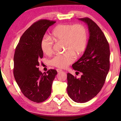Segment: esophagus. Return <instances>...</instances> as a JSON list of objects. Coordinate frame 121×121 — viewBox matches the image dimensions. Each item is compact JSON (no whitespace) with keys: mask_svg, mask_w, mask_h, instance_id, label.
<instances>
[{"mask_svg":"<svg viewBox=\"0 0 121 121\" xmlns=\"http://www.w3.org/2000/svg\"><path fill=\"white\" fill-rule=\"evenodd\" d=\"M62 71V70H61V69H56V71H57L58 73L60 72H61Z\"/></svg>","mask_w":121,"mask_h":121,"instance_id":"esophagus-1","label":"esophagus"}]
</instances>
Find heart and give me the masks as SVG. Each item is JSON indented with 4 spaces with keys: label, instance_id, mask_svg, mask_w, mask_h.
I'll list each match as a JSON object with an SVG mask.
<instances>
[{
    "label": "heart",
    "instance_id": "heart-1",
    "mask_svg": "<svg viewBox=\"0 0 121 121\" xmlns=\"http://www.w3.org/2000/svg\"><path fill=\"white\" fill-rule=\"evenodd\" d=\"M50 37L55 42H63L66 51L51 59V65L56 68H66L74 61V55H81L86 48L87 30L84 25L80 24L58 25L52 30ZM40 48L43 53L50 55L53 51V42L49 38L43 37L41 40Z\"/></svg>",
    "mask_w": 121,
    "mask_h": 121
}]
</instances>
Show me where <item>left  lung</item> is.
Wrapping results in <instances>:
<instances>
[{"instance_id": "8db88e82", "label": "left lung", "mask_w": 121, "mask_h": 121, "mask_svg": "<svg viewBox=\"0 0 121 121\" xmlns=\"http://www.w3.org/2000/svg\"><path fill=\"white\" fill-rule=\"evenodd\" d=\"M78 20L87 25L89 37L83 55L72 65L76 72L82 73L81 78L68 73L67 91L74 101L84 103L96 96L103 87L110 69V52L107 38L96 23L88 17Z\"/></svg>"}]
</instances>
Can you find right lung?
Returning a JSON list of instances; mask_svg holds the SVG:
<instances>
[{
    "instance_id": "add662e5",
    "label": "right lung",
    "mask_w": 121,
    "mask_h": 121,
    "mask_svg": "<svg viewBox=\"0 0 121 121\" xmlns=\"http://www.w3.org/2000/svg\"><path fill=\"white\" fill-rule=\"evenodd\" d=\"M55 21L40 20L32 24L20 38L14 55L13 74L24 96L35 102H42L49 97L54 79L57 74L50 69L46 73L39 70L43 57L40 42L49 27Z\"/></svg>"
}]
</instances>
